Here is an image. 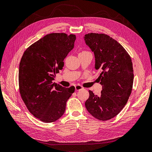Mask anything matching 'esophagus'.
Segmentation results:
<instances>
[{
	"instance_id": "obj_1",
	"label": "esophagus",
	"mask_w": 152,
	"mask_h": 152,
	"mask_svg": "<svg viewBox=\"0 0 152 152\" xmlns=\"http://www.w3.org/2000/svg\"><path fill=\"white\" fill-rule=\"evenodd\" d=\"M83 88V87L80 86V85H77V86H75V89L76 91H78V90H80Z\"/></svg>"
}]
</instances>
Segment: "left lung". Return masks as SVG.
Instances as JSON below:
<instances>
[{"label":"left lung","mask_w":152,"mask_h":152,"mask_svg":"<svg viewBox=\"0 0 152 152\" xmlns=\"http://www.w3.org/2000/svg\"><path fill=\"white\" fill-rule=\"evenodd\" d=\"M95 55V69L100 71L97 82L101 94L89 90L86 102L88 112L99 120H110L122 110L131 94L133 83L132 59L117 41L104 34L90 33L83 37Z\"/></svg>","instance_id":"obj_1"}]
</instances>
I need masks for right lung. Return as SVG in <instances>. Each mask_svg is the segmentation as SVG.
I'll return each mask as SVG.
<instances>
[{"mask_svg":"<svg viewBox=\"0 0 152 152\" xmlns=\"http://www.w3.org/2000/svg\"><path fill=\"white\" fill-rule=\"evenodd\" d=\"M76 36L64 33L45 35L24 52L19 70L22 99L29 112L45 123L55 122L65 110L75 87L53 83L64 58L74 48Z\"/></svg>","mask_w":152,"mask_h":152,"instance_id":"1","label":"right lung"}]
</instances>
